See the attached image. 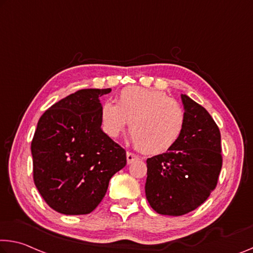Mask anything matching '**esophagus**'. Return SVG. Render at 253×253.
I'll use <instances>...</instances> for the list:
<instances>
[{"instance_id": "obj_1", "label": "esophagus", "mask_w": 253, "mask_h": 253, "mask_svg": "<svg viewBox=\"0 0 253 253\" xmlns=\"http://www.w3.org/2000/svg\"><path fill=\"white\" fill-rule=\"evenodd\" d=\"M126 159H127V163L130 164V163H133L135 161H137V160H139V156L135 153H131V152H127Z\"/></svg>"}]
</instances>
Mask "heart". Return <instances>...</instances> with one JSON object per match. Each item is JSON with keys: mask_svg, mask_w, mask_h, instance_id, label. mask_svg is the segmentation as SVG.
Here are the masks:
<instances>
[{"mask_svg": "<svg viewBox=\"0 0 253 253\" xmlns=\"http://www.w3.org/2000/svg\"><path fill=\"white\" fill-rule=\"evenodd\" d=\"M100 118L103 131L110 137H117L130 122L135 145L150 154L173 146L186 125V114L179 102L162 91L141 86L125 87L118 103H103Z\"/></svg>", "mask_w": 253, "mask_h": 253, "instance_id": "1", "label": "heart"}]
</instances>
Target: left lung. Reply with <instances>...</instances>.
Instances as JSON below:
<instances>
[{
	"label": "left lung",
	"mask_w": 253,
	"mask_h": 253,
	"mask_svg": "<svg viewBox=\"0 0 253 253\" xmlns=\"http://www.w3.org/2000/svg\"><path fill=\"white\" fill-rule=\"evenodd\" d=\"M186 125L166 153L146 160V198L156 213L184 215L216 188L223 158L218 126L205 108L181 94Z\"/></svg>",
	"instance_id": "obj_1"
}]
</instances>
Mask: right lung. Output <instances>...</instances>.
Masks as SVG:
<instances>
[{
	"label": "right lung",
	"instance_id": "add662e5",
	"mask_svg": "<svg viewBox=\"0 0 253 253\" xmlns=\"http://www.w3.org/2000/svg\"><path fill=\"white\" fill-rule=\"evenodd\" d=\"M110 91L79 90L39 119L31 142L34 181L58 213H91L105 197L112 175L126 166V151L101 129L100 97Z\"/></svg>",
	"mask_w": 253,
	"mask_h": 253
}]
</instances>
